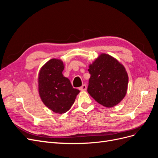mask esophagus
<instances>
[{"instance_id": "obj_1", "label": "esophagus", "mask_w": 158, "mask_h": 158, "mask_svg": "<svg viewBox=\"0 0 158 158\" xmlns=\"http://www.w3.org/2000/svg\"><path fill=\"white\" fill-rule=\"evenodd\" d=\"M79 89H80V90H81V91H85V90L87 89V86H86V85L83 84V85H82V86L79 88Z\"/></svg>"}]
</instances>
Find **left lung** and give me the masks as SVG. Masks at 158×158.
<instances>
[{
	"instance_id": "left-lung-1",
	"label": "left lung",
	"mask_w": 158,
	"mask_h": 158,
	"mask_svg": "<svg viewBox=\"0 0 158 158\" xmlns=\"http://www.w3.org/2000/svg\"><path fill=\"white\" fill-rule=\"evenodd\" d=\"M88 92L106 107L120 103L127 92L128 76L121 63L112 56L102 53L89 65Z\"/></svg>"
}]
</instances>
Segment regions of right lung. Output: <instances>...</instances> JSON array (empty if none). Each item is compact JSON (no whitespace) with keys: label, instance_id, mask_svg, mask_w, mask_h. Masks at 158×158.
<instances>
[{"label":"right lung","instance_id":"obj_1","mask_svg":"<svg viewBox=\"0 0 158 158\" xmlns=\"http://www.w3.org/2000/svg\"><path fill=\"white\" fill-rule=\"evenodd\" d=\"M64 68L60 59H52L42 66L38 75V91L41 101L51 111L59 114L69 111L80 92L63 75Z\"/></svg>","mask_w":158,"mask_h":158}]
</instances>
